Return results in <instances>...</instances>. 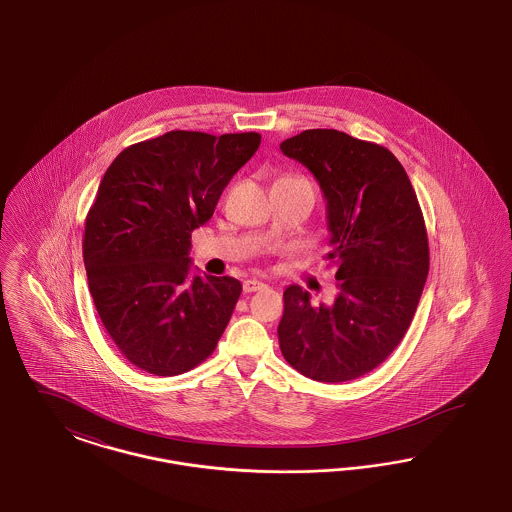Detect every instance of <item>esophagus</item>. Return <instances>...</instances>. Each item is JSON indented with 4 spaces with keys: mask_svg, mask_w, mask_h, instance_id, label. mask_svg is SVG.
<instances>
[{
    "mask_svg": "<svg viewBox=\"0 0 512 512\" xmlns=\"http://www.w3.org/2000/svg\"><path fill=\"white\" fill-rule=\"evenodd\" d=\"M265 284L260 283V281H254V279H248L243 283V290L247 292V294H252V292H258V290H262Z\"/></svg>",
    "mask_w": 512,
    "mask_h": 512,
    "instance_id": "obj_1",
    "label": "esophagus"
}]
</instances>
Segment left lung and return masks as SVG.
Segmentation results:
<instances>
[{"label":"left lung","instance_id":"1","mask_svg":"<svg viewBox=\"0 0 512 512\" xmlns=\"http://www.w3.org/2000/svg\"><path fill=\"white\" fill-rule=\"evenodd\" d=\"M326 199L338 296L313 305L284 290L277 334L286 362L305 378L340 383L372 372L404 338L429 273V241L416 191L387 148L334 129L281 144Z\"/></svg>","mask_w":512,"mask_h":512}]
</instances>
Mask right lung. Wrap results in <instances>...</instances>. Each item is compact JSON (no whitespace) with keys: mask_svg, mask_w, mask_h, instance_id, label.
<instances>
[{"mask_svg":"<svg viewBox=\"0 0 512 512\" xmlns=\"http://www.w3.org/2000/svg\"><path fill=\"white\" fill-rule=\"evenodd\" d=\"M258 133L171 131L125 148L85 220L89 290L121 355L153 376L184 374L212 355L243 286L191 277V231L209 222Z\"/></svg>","mask_w":512,"mask_h":512,"instance_id":"add662e5","label":"right lung"}]
</instances>
